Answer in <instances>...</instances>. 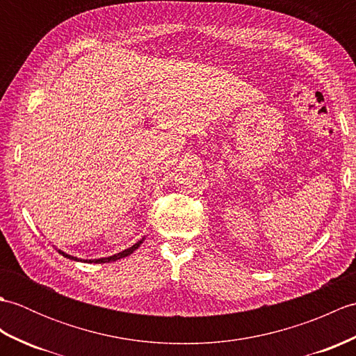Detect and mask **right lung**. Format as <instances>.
Returning a JSON list of instances; mask_svg holds the SVG:
<instances>
[{
  "label": "right lung",
  "mask_w": 356,
  "mask_h": 356,
  "mask_svg": "<svg viewBox=\"0 0 356 356\" xmlns=\"http://www.w3.org/2000/svg\"><path fill=\"white\" fill-rule=\"evenodd\" d=\"M143 240H145V237H142V240H139L138 243H134L131 248H128V249H124L122 252H118V254H115V255H110V257H104V259H78V257H73V255H70V254H65L64 251H61V249H58V252L61 254V255H64V257H67V259H70V260H74V261H84V263H110V261H116V260H120V259H124V257H128L130 254H133L136 249H138L142 243H143Z\"/></svg>",
  "instance_id": "add662e5"
}]
</instances>
